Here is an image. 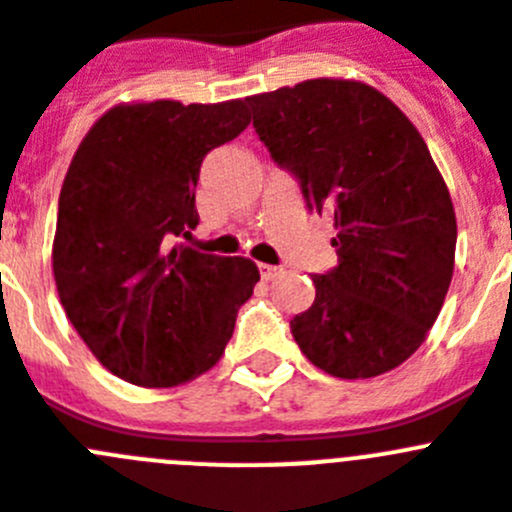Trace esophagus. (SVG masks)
<instances>
[{
  "label": "esophagus",
  "mask_w": 512,
  "mask_h": 512,
  "mask_svg": "<svg viewBox=\"0 0 512 512\" xmlns=\"http://www.w3.org/2000/svg\"><path fill=\"white\" fill-rule=\"evenodd\" d=\"M283 273V267H278V265H260V275L265 280H273V278H278V275Z\"/></svg>",
  "instance_id": "esophagus-1"
}]
</instances>
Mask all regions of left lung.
<instances>
[{"instance_id":"8db88e82","label":"left lung","mask_w":512,"mask_h":512,"mask_svg":"<svg viewBox=\"0 0 512 512\" xmlns=\"http://www.w3.org/2000/svg\"><path fill=\"white\" fill-rule=\"evenodd\" d=\"M273 160L334 222L339 265L290 321L308 362L342 380L395 370L434 326L457 250L449 188L421 132L385 94L311 78L247 99Z\"/></svg>"}]
</instances>
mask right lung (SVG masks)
<instances>
[{
  "instance_id": "right-lung-1",
  "label": "right lung",
  "mask_w": 512,
  "mask_h": 512,
  "mask_svg": "<svg viewBox=\"0 0 512 512\" xmlns=\"http://www.w3.org/2000/svg\"><path fill=\"white\" fill-rule=\"evenodd\" d=\"M247 124V99L117 104L68 165L53 239L58 296L91 354L132 385L176 388L209 372L260 280L247 257L169 247L199 224L206 153Z\"/></svg>"
}]
</instances>
